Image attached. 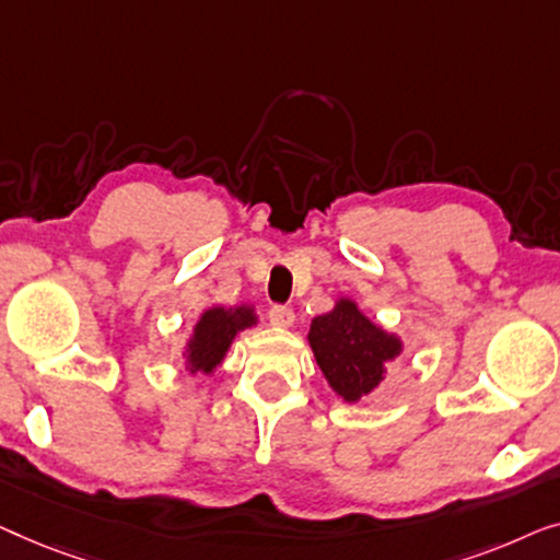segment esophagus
I'll list each match as a JSON object with an SVG mask.
<instances>
[{
    "instance_id": "esophagus-1",
    "label": "esophagus",
    "mask_w": 560,
    "mask_h": 560,
    "mask_svg": "<svg viewBox=\"0 0 560 560\" xmlns=\"http://www.w3.org/2000/svg\"><path fill=\"white\" fill-rule=\"evenodd\" d=\"M269 319L273 327H291L294 325V310L283 304H273L269 310Z\"/></svg>"
}]
</instances>
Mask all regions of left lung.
Returning a JSON list of instances; mask_svg holds the SVG:
<instances>
[{
  "label": "left lung",
  "mask_w": 560,
  "mask_h": 560,
  "mask_svg": "<svg viewBox=\"0 0 560 560\" xmlns=\"http://www.w3.org/2000/svg\"><path fill=\"white\" fill-rule=\"evenodd\" d=\"M310 345L329 385L350 404L383 381L385 362L400 352L396 337L375 327L350 299L314 317Z\"/></svg>",
  "instance_id": "8db88e82"
}]
</instances>
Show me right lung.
I'll return each instance as SVG.
<instances>
[{
    "label": "right lung",
    "instance_id": "add662e5",
    "mask_svg": "<svg viewBox=\"0 0 560 560\" xmlns=\"http://www.w3.org/2000/svg\"><path fill=\"white\" fill-rule=\"evenodd\" d=\"M256 322L254 314L246 306L238 310H208L202 314V319L195 327V337L190 340V352H187V362H190L192 373H210L212 368L223 360L225 350L231 348L235 332L250 327Z\"/></svg>",
    "mask_w": 560,
    "mask_h": 560
}]
</instances>
